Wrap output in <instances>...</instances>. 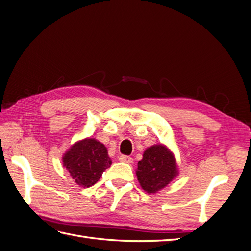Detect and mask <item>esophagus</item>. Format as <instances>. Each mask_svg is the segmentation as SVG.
Wrapping results in <instances>:
<instances>
[{"label":"esophagus","mask_w":251,"mask_h":251,"mask_svg":"<svg viewBox=\"0 0 251 251\" xmlns=\"http://www.w3.org/2000/svg\"><path fill=\"white\" fill-rule=\"evenodd\" d=\"M119 161L131 164V163L133 162V158L130 157V156H126V155H121V156L119 157Z\"/></svg>","instance_id":"obj_1"}]
</instances>
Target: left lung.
Listing matches in <instances>:
<instances>
[{"label":"left lung","mask_w":251,"mask_h":251,"mask_svg":"<svg viewBox=\"0 0 251 251\" xmlns=\"http://www.w3.org/2000/svg\"><path fill=\"white\" fill-rule=\"evenodd\" d=\"M140 185L148 193H156L168 185L177 175L175 158L163 146L146 150L136 172Z\"/></svg>","instance_id":"obj_1"}]
</instances>
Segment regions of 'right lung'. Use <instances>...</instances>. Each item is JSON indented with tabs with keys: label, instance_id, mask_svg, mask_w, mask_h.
Masks as SVG:
<instances>
[{
	"label": "right lung",
	"instance_id": "obj_1",
	"mask_svg": "<svg viewBox=\"0 0 251 251\" xmlns=\"http://www.w3.org/2000/svg\"><path fill=\"white\" fill-rule=\"evenodd\" d=\"M63 162L75 182L82 187L94 185L112 164L107 148L91 138L75 143L65 154Z\"/></svg>",
	"mask_w": 251,
	"mask_h": 251
}]
</instances>
